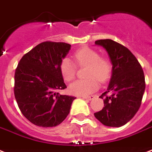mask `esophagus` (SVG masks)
Instances as JSON below:
<instances>
[{
	"mask_svg": "<svg viewBox=\"0 0 152 152\" xmlns=\"http://www.w3.org/2000/svg\"><path fill=\"white\" fill-rule=\"evenodd\" d=\"M82 98H83V99H87L88 100V101H90V100L94 99V96H93V95H91V96H82Z\"/></svg>",
	"mask_w": 152,
	"mask_h": 152,
	"instance_id": "esophagus-1",
	"label": "esophagus"
}]
</instances>
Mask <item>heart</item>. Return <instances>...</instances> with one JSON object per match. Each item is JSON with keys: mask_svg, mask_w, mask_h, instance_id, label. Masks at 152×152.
Returning <instances> with one entry per match:
<instances>
[{"mask_svg": "<svg viewBox=\"0 0 152 152\" xmlns=\"http://www.w3.org/2000/svg\"><path fill=\"white\" fill-rule=\"evenodd\" d=\"M74 58L80 66H87L86 76L88 80H78L69 85V90L75 95H88L99 88V83L105 82L110 78L111 64L107 59L100 57L99 53L89 47H83L74 53ZM60 71L64 80L71 81L75 77L76 64L65 57L60 64Z\"/></svg>", "mask_w": 152, "mask_h": 152, "instance_id": "b5f03b06", "label": "heart"}]
</instances>
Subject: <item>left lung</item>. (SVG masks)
<instances>
[{
  "label": "left lung",
  "instance_id": "left-lung-1",
  "mask_svg": "<svg viewBox=\"0 0 152 152\" xmlns=\"http://www.w3.org/2000/svg\"><path fill=\"white\" fill-rule=\"evenodd\" d=\"M95 44L107 53L112 74L107 89L99 97L104 107L94 115L106 126L121 127L134 117L140 106L145 91L144 72L134 55L122 45L111 39L98 40Z\"/></svg>",
  "mask_w": 152,
  "mask_h": 152
}]
</instances>
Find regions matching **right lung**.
Wrapping results in <instances>:
<instances>
[{
    "label": "right lung",
    "mask_w": 152,
    "mask_h": 152,
    "mask_svg": "<svg viewBox=\"0 0 152 152\" xmlns=\"http://www.w3.org/2000/svg\"><path fill=\"white\" fill-rule=\"evenodd\" d=\"M71 45L44 42L26 53L15 72L14 94L23 115L40 127H55L70 112L73 96L59 95L66 88L60 64Z\"/></svg>",
    "instance_id": "add662e5"
}]
</instances>
